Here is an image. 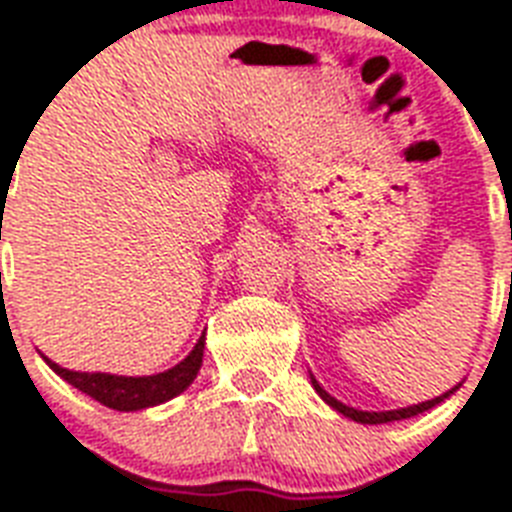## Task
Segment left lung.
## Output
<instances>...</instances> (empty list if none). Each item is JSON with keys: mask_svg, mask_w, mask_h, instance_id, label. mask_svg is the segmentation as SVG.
Instances as JSON below:
<instances>
[{"mask_svg": "<svg viewBox=\"0 0 512 512\" xmlns=\"http://www.w3.org/2000/svg\"><path fill=\"white\" fill-rule=\"evenodd\" d=\"M313 380V377H311ZM313 388H316V393H319L324 401H327L332 409H337L340 414H345V417H350V420H356V422H364V425H382V422H396V420H406V417H414V414H422V412H428V409H433L436 404H441L444 398H449V393H454V390H449V393H444V396H438L433 398V401H422V404H414V406H406V409H396V412H358V409H353V406H345L340 404L337 398H332L327 393V390L321 388L319 382L313 380Z\"/></svg>", "mask_w": 512, "mask_h": 512, "instance_id": "left-lung-1", "label": "left lung"}]
</instances>
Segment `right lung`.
<instances>
[{"label":"right lung","instance_id":"obj_1","mask_svg":"<svg viewBox=\"0 0 512 512\" xmlns=\"http://www.w3.org/2000/svg\"><path fill=\"white\" fill-rule=\"evenodd\" d=\"M201 356H204V335L199 337L196 348L180 361L177 366L167 369L162 374H151V377H116V374L103 372H71L63 366L52 364L50 358H44L55 374H60L68 385H74L90 398L100 401L108 409L116 412H138L146 406H156L180 396L193 377L201 369Z\"/></svg>","mask_w":512,"mask_h":512}]
</instances>
